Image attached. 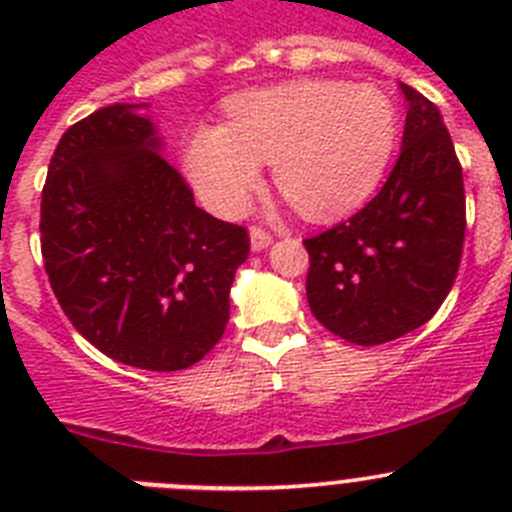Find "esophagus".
<instances>
[{
  "mask_svg": "<svg viewBox=\"0 0 512 512\" xmlns=\"http://www.w3.org/2000/svg\"><path fill=\"white\" fill-rule=\"evenodd\" d=\"M271 241H274V238H271L269 230L259 228V225H253V228H251V248H253V251H264V248L269 246Z\"/></svg>",
  "mask_w": 512,
  "mask_h": 512,
  "instance_id": "34e87169",
  "label": "esophagus"
}]
</instances>
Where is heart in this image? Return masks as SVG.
<instances>
[{"label": "heart", "mask_w": 512, "mask_h": 512, "mask_svg": "<svg viewBox=\"0 0 512 512\" xmlns=\"http://www.w3.org/2000/svg\"><path fill=\"white\" fill-rule=\"evenodd\" d=\"M397 120L372 87L302 79L238 94L228 125H202L184 151L189 182L212 210L238 215L261 184V164L307 217L359 207L390 164Z\"/></svg>", "instance_id": "b5f03b06"}]
</instances>
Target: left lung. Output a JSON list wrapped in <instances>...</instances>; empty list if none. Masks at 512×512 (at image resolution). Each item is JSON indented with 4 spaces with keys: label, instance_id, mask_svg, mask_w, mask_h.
Wrapping results in <instances>:
<instances>
[{
    "label": "left lung",
    "instance_id": "obj_1",
    "mask_svg": "<svg viewBox=\"0 0 512 512\" xmlns=\"http://www.w3.org/2000/svg\"><path fill=\"white\" fill-rule=\"evenodd\" d=\"M408 99L402 151L384 187L346 223L307 238V302L343 341L379 346L420 328L454 287L467 230L464 179L431 99Z\"/></svg>",
    "mask_w": 512,
    "mask_h": 512
}]
</instances>
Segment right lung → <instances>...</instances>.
Listing matches in <instances>:
<instances>
[{
    "instance_id": "right-lung-1",
    "label": "right lung",
    "mask_w": 512,
    "mask_h": 512,
    "mask_svg": "<svg viewBox=\"0 0 512 512\" xmlns=\"http://www.w3.org/2000/svg\"><path fill=\"white\" fill-rule=\"evenodd\" d=\"M138 107L110 104L61 135L40 248L58 305L92 346L148 372H179L223 338L251 241L194 205Z\"/></svg>"
}]
</instances>
